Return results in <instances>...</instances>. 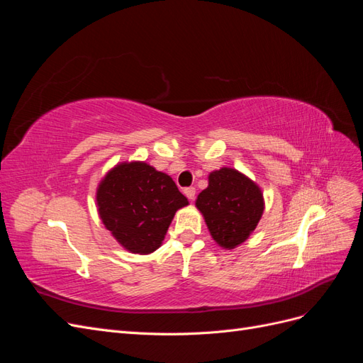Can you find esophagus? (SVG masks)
<instances>
[{"label": "esophagus", "mask_w": 363, "mask_h": 363, "mask_svg": "<svg viewBox=\"0 0 363 363\" xmlns=\"http://www.w3.org/2000/svg\"><path fill=\"white\" fill-rule=\"evenodd\" d=\"M184 195L188 196L191 201H194L195 200V188H186L184 189Z\"/></svg>", "instance_id": "obj_1"}]
</instances>
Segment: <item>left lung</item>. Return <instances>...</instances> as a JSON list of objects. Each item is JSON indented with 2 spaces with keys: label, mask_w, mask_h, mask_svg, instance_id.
<instances>
[{
  "label": "left lung",
  "mask_w": 363,
  "mask_h": 363,
  "mask_svg": "<svg viewBox=\"0 0 363 363\" xmlns=\"http://www.w3.org/2000/svg\"><path fill=\"white\" fill-rule=\"evenodd\" d=\"M208 184L196 196L195 207L204 218L212 239L223 250H235L255 232L265 211L260 186L235 168L208 174Z\"/></svg>",
  "instance_id": "obj_1"
}]
</instances>
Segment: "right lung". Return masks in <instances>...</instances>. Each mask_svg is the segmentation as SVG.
<instances>
[{"mask_svg": "<svg viewBox=\"0 0 363 363\" xmlns=\"http://www.w3.org/2000/svg\"><path fill=\"white\" fill-rule=\"evenodd\" d=\"M101 223L125 251L147 256L163 242L175 212L189 201L168 174L142 160L119 162L96 186Z\"/></svg>", "mask_w": 363, "mask_h": 363, "instance_id": "obj_1", "label": "right lung"}]
</instances>
